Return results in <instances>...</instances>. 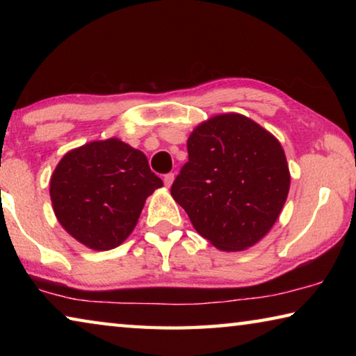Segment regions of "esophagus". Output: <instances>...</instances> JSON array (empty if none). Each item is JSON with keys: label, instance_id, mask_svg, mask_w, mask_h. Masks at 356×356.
Listing matches in <instances>:
<instances>
[{"label": "esophagus", "instance_id": "esophagus-1", "mask_svg": "<svg viewBox=\"0 0 356 356\" xmlns=\"http://www.w3.org/2000/svg\"><path fill=\"white\" fill-rule=\"evenodd\" d=\"M174 179H176V176H174L172 172H170V174H166V176L163 177V182H165V185H166V188H170V186L172 185V182H174Z\"/></svg>", "mask_w": 356, "mask_h": 356}]
</instances>
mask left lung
Instances as JSON below:
<instances>
[{"instance_id":"1","label":"left lung","mask_w":356,"mask_h":356,"mask_svg":"<svg viewBox=\"0 0 356 356\" xmlns=\"http://www.w3.org/2000/svg\"><path fill=\"white\" fill-rule=\"evenodd\" d=\"M171 186L193 227L215 248L243 251L267 236L291 188L281 143L254 120L225 113L196 125Z\"/></svg>"}]
</instances>
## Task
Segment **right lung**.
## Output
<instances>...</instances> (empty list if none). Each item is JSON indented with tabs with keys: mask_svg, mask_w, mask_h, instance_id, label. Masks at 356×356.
Listing matches in <instances>:
<instances>
[{
	"mask_svg": "<svg viewBox=\"0 0 356 356\" xmlns=\"http://www.w3.org/2000/svg\"><path fill=\"white\" fill-rule=\"evenodd\" d=\"M163 182L141 150L108 138L69 150L50 179L53 212L76 242L113 250L134 231L147 196Z\"/></svg>",
	"mask_w": 356,
	"mask_h": 356,
	"instance_id": "right-lung-1",
	"label": "right lung"
}]
</instances>
